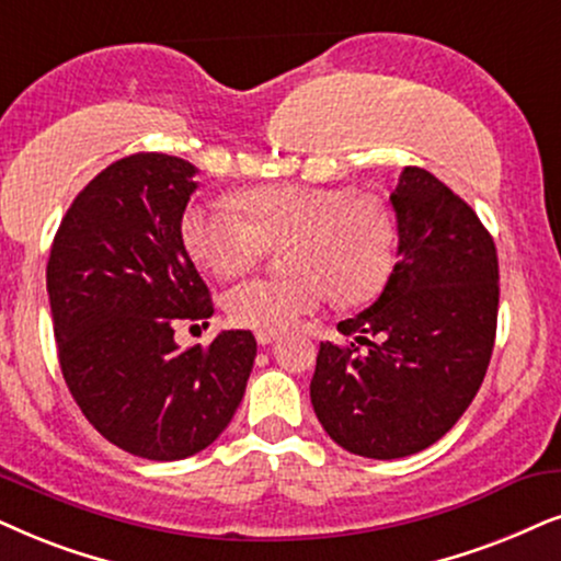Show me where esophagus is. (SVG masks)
I'll return each instance as SVG.
<instances>
[{
  "label": "esophagus",
  "instance_id": "esophagus-1",
  "mask_svg": "<svg viewBox=\"0 0 561 561\" xmlns=\"http://www.w3.org/2000/svg\"><path fill=\"white\" fill-rule=\"evenodd\" d=\"M276 339H279V333H274V331H259L256 333V342L261 346H268L272 342H276Z\"/></svg>",
  "mask_w": 561,
  "mask_h": 561
}]
</instances>
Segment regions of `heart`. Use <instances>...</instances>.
<instances>
[{"instance_id": "1", "label": "heart", "mask_w": 561, "mask_h": 561, "mask_svg": "<svg viewBox=\"0 0 561 561\" xmlns=\"http://www.w3.org/2000/svg\"><path fill=\"white\" fill-rule=\"evenodd\" d=\"M242 215L219 204H194L181 217L188 256L219 279L256 268L272 245L287 243V276H266L232 287L225 297L230 321L282 333L321 310L331 295L359 305L386 287L396 261V228L373 198L346 188L282 186L238 196Z\"/></svg>"}]
</instances>
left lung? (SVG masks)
<instances>
[{"label": "left lung", "instance_id": "8db88e82", "mask_svg": "<svg viewBox=\"0 0 561 561\" xmlns=\"http://www.w3.org/2000/svg\"><path fill=\"white\" fill-rule=\"evenodd\" d=\"M391 204L399 261L378 300L336 325L354 342H321L310 380L333 443L378 460L430 448L469 409L500 305L497 248L463 198L424 168H403Z\"/></svg>", "mask_w": 561, "mask_h": 561}]
</instances>
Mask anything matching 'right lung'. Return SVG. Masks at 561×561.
Here are the masks:
<instances>
[{
  "label": "right lung",
  "instance_id": "1",
  "mask_svg": "<svg viewBox=\"0 0 561 561\" xmlns=\"http://www.w3.org/2000/svg\"><path fill=\"white\" fill-rule=\"evenodd\" d=\"M196 168L162 152L116 160L84 186L46 266L69 393L108 443L181 460L222 435L256 359L251 331L179 350L181 321L215 313L181 240Z\"/></svg>",
  "mask_w": 561,
  "mask_h": 561
}]
</instances>
